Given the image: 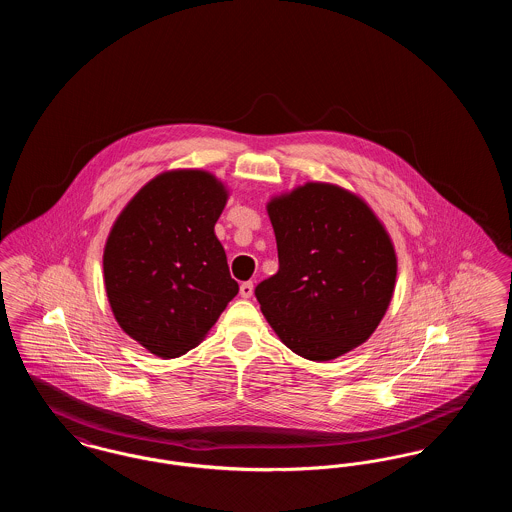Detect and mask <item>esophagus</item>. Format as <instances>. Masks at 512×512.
Wrapping results in <instances>:
<instances>
[{
    "instance_id": "obj_1",
    "label": "esophagus",
    "mask_w": 512,
    "mask_h": 512,
    "mask_svg": "<svg viewBox=\"0 0 512 512\" xmlns=\"http://www.w3.org/2000/svg\"><path fill=\"white\" fill-rule=\"evenodd\" d=\"M240 295H242L244 299H249V297L253 295V282H244V284L240 286Z\"/></svg>"
}]
</instances>
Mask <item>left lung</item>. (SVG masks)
Segmentation results:
<instances>
[{
	"instance_id": "obj_1",
	"label": "left lung",
	"mask_w": 512,
	"mask_h": 512,
	"mask_svg": "<svg viewBox=\"0 0 512 512\" xmlns=\"http://www.w3.org/2000/svg\"><path fill=\"white\" fill-rule=\"evenodd\" d=\"M278 272L255 295L270 328L309 361L363 345L390 307L397 255L382 220L359 197L307 182L267 203Z\"/></svg>"
}]
</instances>
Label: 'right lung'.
Listing matches in <instances>:
<instances>
[{"mask_svg":"<svg viewBox=\"0 0 512 512\" xmlns=\"http://www.w3.org/2000/svg\"><path fill=\"white\" fill-rule=\"evenodd\" d=\"M228 188L211 172L157 174L113 222L103 282L124 334L174 359L199 345L238 295L215 224Z\"/></svg>","mask_w":512,"mask_h":512,"instance_id":"add662e5","label":"right lung"}]
</instances>
